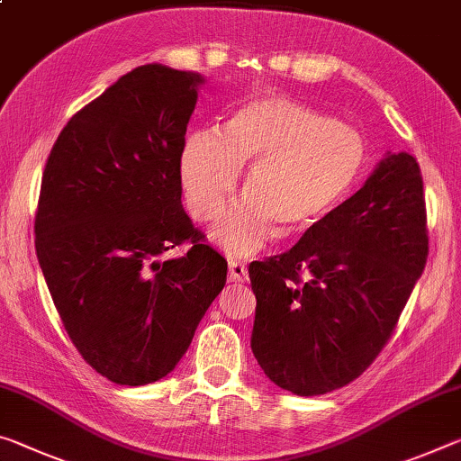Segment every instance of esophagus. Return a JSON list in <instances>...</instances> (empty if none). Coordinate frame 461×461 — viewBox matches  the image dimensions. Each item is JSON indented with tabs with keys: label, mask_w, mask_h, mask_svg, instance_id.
Returning <instances> with one entry per match:
<instances>
[{
	"label": "esophagus",
	"mask_w": 461,
	"mask_h": 461,
	"mask_svg": "<svg viewBox=\"0 0 461 461\" xmlns=\"http://www.w3.org/2000/svg\"><path fill=\"white\" fill-rule=\"evenodd\" d=\"M228 279L231 283H244L248 279V270L242 260L231 258L230 260V270H228Z\"/></svg>",
	"instance_id": "obj_1"
}]
</instances>
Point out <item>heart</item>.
Masks as SVG:
<instances>
[{"label": "heart", "mask_w": 461, "mask_h": 461, "mask_svg": "<svg viewBox=\"0 0 461 461\" xmlns=\"http://www.w3.org/2000/svg\"><path fill=\"white\" fill-rule=\"evenodd\" d=\"M246 174L244 199L223 211L215 242L250 254L276 228L303 231L345 203L367 172L363 137L334 119L285 98L257 100L231 116L221 135L199 131L186 139L180 174L191 215L209 221Z\"/></svg>", "instance_id": "heart-1"}]
</instances>
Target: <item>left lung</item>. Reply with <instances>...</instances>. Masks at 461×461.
Instances as JSON below:
<instances>
[{
  "instance_id": "1",
  "label": "left lung",
  "mask_w": 461,
  "mask_h": 461,
  "mask_svg": "<svg viewBox=\"0 0 461 461\" xmlns=\"http://www.w3.org/2000/svg\"><path fill=\"white\" fill-rule=\"evenodd\" d=\"M429 257L419 162L392 153L291 250L248 267L252 353L270 382L320 396L377 359Z\"/></svg>"
}]
</instances>
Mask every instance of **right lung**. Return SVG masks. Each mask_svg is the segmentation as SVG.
I'll return each mask as SVG.
<instances>
[{
    "label": "right lung",
    "instance_id": "obj_1",
    "mask_svg": "<svg viewBox=\"0 0 461 461\" xmlns=\"http://www.w3.org/2000/svg\"><path fill=\"white\" fill-rule=\"evenodd\" d=\"M201 82L156 63L129 71L71 116L42 172L34 246L50 297L84 361L121 385L176 367L228 276L180 201Z\"/></svg>",
    "mask_w": 461,
    "mask_h": 461
}]
</instances>
